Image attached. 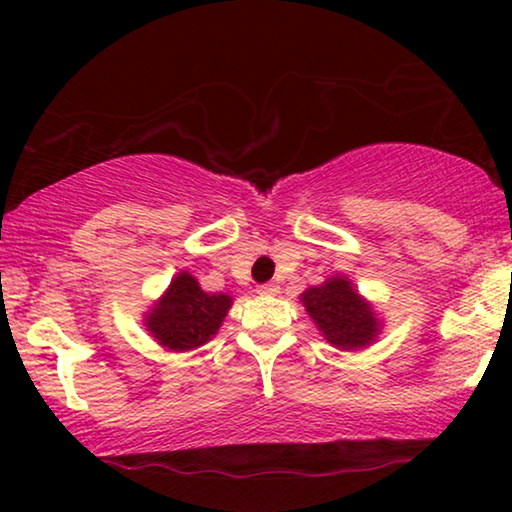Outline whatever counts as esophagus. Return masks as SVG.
Listing matches in <instances>:
<instances>
[{
    "label": "esophagus",
    "mask_w": 512,
    "mask_h": 512,
    "mask_svg": "<svg viewBox=\"0 0 512 512\" xmlns=\"http://www.w3.org/2000/svg\"><path fill=\"white\" fill-rule=\"evenodd\" d=\"M257 293H259V296H277V293H280V284H275V282L259 284Z\"/></svg>",
    "instance_id": "obj_1"
}]
</instances>
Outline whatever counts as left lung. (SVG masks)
<instances>
[{
	"label": "left lung",
	"instance_id": "1",
	"mask_svg": "<svg viewBox=\"0 0 512 512\" xmlns=\"http://www.w3.org/2000/svg\"><path fill=\"white\" fill-rule=\"evenodd\" d=\"M300 302L314 320L320 336L345 352L368 348L384 329L375 305L363 298L350 277L343 273H334L318 287L302 291Z\"/></svg>",
	"mask_w": 512,
	"mask_h": 512
}]
</instances>
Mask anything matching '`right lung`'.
Segmentation results:
<instances>
[{
	"label": "right lung",
	"instance_id": "obj_1",
	"mask_svg": "<svg viewBox=\"0 0 512 512\" xmlns=\"http://www.w3.org/2000/svg\"><path fill=\"white\" fill-rule=\"evenodd\" d=\"M230 307L228 293H207L192 273L180 271L144 311L142 323L164 350L189 352L214 339Z\"/></svg>",
	"mask_w": 512,
	"mask_h": 512
}]
</instances>
